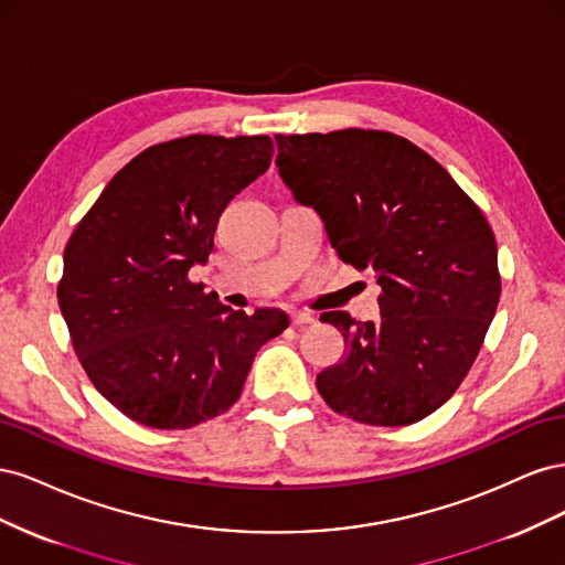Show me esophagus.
Wrapping results in <instances>:
<instances>
[{
	"instance_id": "34e87169",
	"label": "esophagus",
	"mask_w": 565,
	"mask_h": 565,
	"mask_svg": "<svg viewBox=\"0 0 565 565\" xmlns=\"http://www.w3.org/2000/svg\"><path fill=\"white\" fill-rule=\"evenodd\" d=\"M316 318L311 313L306 311H292V324L295 328H309V324H313Z\"/></svg>"
}]
</instances>
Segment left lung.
I'll return each mask as SVG.
<instances>
[{
    "label": "left lung",
    "mask_w": 565,
    "mask_h": 565,
    "mask_svg": "<svg viewBox=\"0 0 565 565\" xmlns=\"http://www.w3.org/2000/svg\"><path fill=\"white\" fill-rule=\"evenodd\" d=\"M278 172L313 207L339 259L372 270L380 320L322 313L344 361L318 374L334 413L405 426L446 403L498 311V243L455 179L403 136L374 129L276 134Z\"/></svg>",
    "instance_id": "obj_1"
}]
</instances>
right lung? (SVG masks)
Listing matches in <instances>:
<instances>
[{
	"label": "right lung",
	"instance_id": "add662e5",
	"mask_svg": "<svg viewBox=\"0 0 565 565\" xmlns=\"http://www.w3.org/2000/svg\"><path fill=\"white\" fill-rule=\"evenodd\" d=\"M273 158L268 136L193 134L139 152L63 252L58 306L100 396L150 429H191L241 398L254 355L289 318L233 311L188 278L228 202Z\"/></svg>",
	"mask_w": 565,
	"mask_h": 565
}]
</instances>
